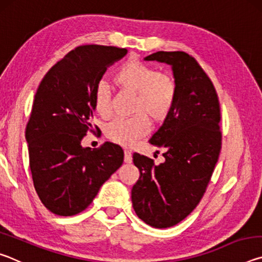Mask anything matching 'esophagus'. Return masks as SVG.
<instances>
[{
    "instance_id": "1",
    "label": "esophagus",
    "mask_w": 262,
    "mask_h": 262,
    "mask_svg": "<svg viewBox=\"0 0 262 262\" xmlns=\"http://www.w3.org/2000/svg\"><path fill=\"white\" fill-rule=\"evenodd\" d=\"M133 161V157H132V152L129 150H125V163H132Z\"/></svg>"
}]
</instances>
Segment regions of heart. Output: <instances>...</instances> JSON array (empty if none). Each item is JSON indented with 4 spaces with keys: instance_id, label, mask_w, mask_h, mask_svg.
<instances>
[{
    "instance_id": "obj_1",
    "label": "heart",
    "mask_w": 262,
    "mask_h": 262,
    "mask_svg": "<svg viewBox=\"0 0 262 262\" xmlns=\"http://www.w3.org/2000/svg\"><path fill=\"white\" fill-rule=\"evenodd\" d=\"M114 83L122 90L135 95L129 119H115L106 128V134L117 143L130 147L148 134L149 118L152 122H162L170 114L177 96L173 76L157 73L152 67L139 61H128L114 75ZM94 106L101 118L112 113L111 92L104 82L97 84L94 91Z\"/></svg>"
}]
</instances>
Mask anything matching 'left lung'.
<instances>
[{
  "label": "left lung",
  "mask_w": 262,
  "mask_h": 262,
  "mask_svg": "<svg viewBox=\"0 0 262 262\" xmlns=\"http://www.w3.org/2000/svg\"><path fill=\"white\" fill-rule=\"evenodd\" d=\"M144 60L170 64L177 83L173 107L149 140L165 150V162L156 165L133 155L140 170L133 208L144 223L164 229L186 219L206 192L222 145L220 101L210 78L187 53L161 51Z\"/></svg>",
  "instance_id": "8db88e82"
}]
</instances>
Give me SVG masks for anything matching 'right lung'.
<instances>
[{
	"label": "right lung",
	"instance_id": "right-lung-1",
	"mask_svg": "<svg viewBox=\"0 0 262 262\" xmlns=\"http://www.w3.org/2000/svg\"><path fill=\"white\" fill-rule=\"evenodd\" d=\"M126 54V48L79 46L53 66L39 84L25 139L34 188L53 214L83 211L122 165L119 145L106 142L91 149L81 142L95 129L96 85L110 66Z\"/></svg>",
	"mask_w": 262,
	"mask_h": 262
}]
</instances>
